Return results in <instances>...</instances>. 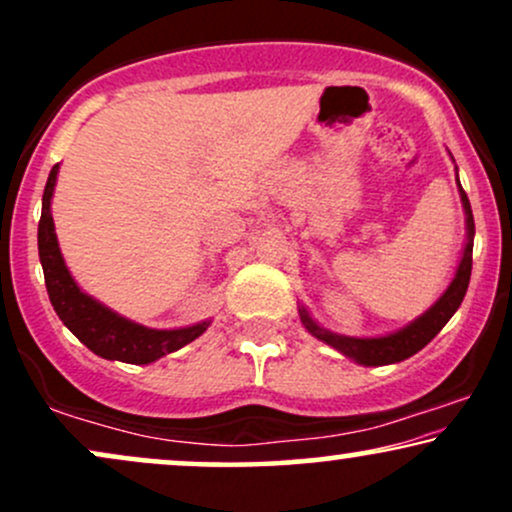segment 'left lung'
I'll return each mask as SVG.
<instances>
[{
	"instance_id": "obj_1",
	"label": "left lung",
	"mask_w": 512,
	"mask_h": 512,
	"mask_svg": "<svg viewBox=\"0 0 512 512\" xmlns=\"http://www.w3.org/2000/svg\"><path fill=\"white\" fill-rule=\"evenodd\" d=\"M460 185V180H457ZM462 207H464V219H467V245H464L462 260L457 264V272L452 276L450 286L445 289L443 296L438 298L424 315L416 317L414 322H409L402 330L385 334V337H344V334H334L325 327H320L313 317L308 315V310L301 308V322L305 330L315 334L320 342L330 344L332 349H337L339 354L349 356L351 361L361 363V366H387V363H399L404 358L414 356L416 351H421L431 342L436 334L443 330L445 322L455 315V310L460 308L464 293H467L469 276H472V248H474V216L472 207H469V199L464 195L460 187Z\"/></svg>"
}]
</instances>
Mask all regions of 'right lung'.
Listing matches in <instances>:
<instances>
[{
  "mask_svg": "<svg viewBox=\"0 0 512 512\" xmlns=\"http://www.w3.org/2000/svg\"><path fill=\"white\" fill-rule=\"evenodd\" d=\"M57 173L60 166H52L48 185L43 192V214L38 223V252L40 264H43L45 286L55 313L69 327V332L86 344L93 354L108 358V361L122 363H154L161 356L173 354L185 344L195 342L202 332H207L211 320L197 322L192 327H180V330H151V327L137 325L127 317L113 313L91 298L76 286V281L69 274L67 264L57 243L55 221L50 214L52 192H55Z\"/></svg>",
  "mask_w": 512,
  "mask_h": 512,
  "instance_id": "1",
  "label": "right lung"
}]
</instances>
